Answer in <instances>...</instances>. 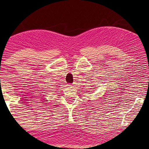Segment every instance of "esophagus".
Returning <instances> with one entry per match:
<instances>
[{
  "instance_id": "obj_1",
  "label": "esophagus",
  "mask_w": 149,
  "mask_h": 149,
  "mask_svg": "<svg viewBox=\"0 0 149 149\" xmlns=\"http://www.w3.org/2000/svg\"><path fill=\"white\" fill-rule=\"evenodd\" d=\"M72 86H73V87H75V85L74 84H72Z\"/></svg>"
}]
</instances>
